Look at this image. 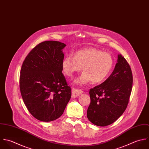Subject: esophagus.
Returning <instances> with one entry per match:
<instances>
[{
	"label": "esophagus",
	"instance_id": "obj_1",
	"mask_svg": "<svg viewBox=\"0 0 149 149\" xmlns=\"http://www.w3.org/2000/svg\"><path fill=\"white\" fill-rule=\"evenodd\" d=\"M83 93V91L80 89H77L75 88L72 89V97L75 98Z\"/></svg>",
	"mask_w": 149,
	"mask_h": 149
}]
</instances>
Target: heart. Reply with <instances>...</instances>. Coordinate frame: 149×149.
<instances>
[{
  "label": "heart",
  "mask_w": 149,
  "mask_h": 149,
  "mask_svg": "<svg viewBox=\"0 0 149 149\" xmlns=\"http://www.w3.org/2000/svg\"><path fill=\"white\" fill-rule=\"evenodd\" d=\"M113 65L111 55L94 48L78 50L73 57L66 56L62 61L61 67L64 74L72 77L79 72L82 67L83 73L74 80V84L84 85L89 81L93 84L103 82L109 74Z\"/></svg>",
  "instance_id": "obj_1"
}]
</instances>
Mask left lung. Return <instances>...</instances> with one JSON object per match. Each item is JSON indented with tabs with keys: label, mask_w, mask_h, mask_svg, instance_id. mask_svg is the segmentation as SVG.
<instances>
[{
	"label": "left lung",
	"mask_w": 149,
	"mask_h": 149,
	"mask_svg": "<svg viewBox=\"0 0 149 149\" xmlns=\"http://www.w3.org/2000/svg\"><path fill=\"white\" fill-rule=\"evenodd\" d=\"M132 82L131 67L126 59L119 55L118 63L109 78L90 89V104L87 111L90 121L104 127L119 119L127 107Z\"/></svg>",
	"instance_id": "left-lung-1"
}]
</instances>
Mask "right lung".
<instances>
[{
    "instance_id": "right-lung-1",
    "label": "right lung",
    "mask_w": 149,
    "mask_h": 149,
    "mask_svg": "<svg viewBox=\"0 0 149 149\" xmlns=\"http://www.w3.org/2000/svg\"><path fill=\"white\" fill-rule=\"evenodd\" d=\"M56 41L37 45L22 65L19 88L24 102L36 119L51 121L60 118L71 97V90L63 74L62 49Z\"/></svg>"
}]
</instances>
